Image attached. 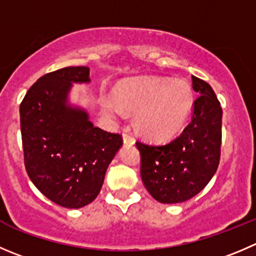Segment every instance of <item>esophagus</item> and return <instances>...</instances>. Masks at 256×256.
I'll return each instance as SVG.
<instances>
[{
    "mask_svg": "<svg viewBox=\"0 0 256 256\" xmlns=\"http://www.w3.org/2000/svg\"><path fill=\"white\" fill-rule=\"evenodd\" d=\"M122 138H124V142L125 144H130V145L135 144V138H134L132 135H131L130 132H128V131H124Z\"/></svg>",
    "mask_w": 256,
    "mask_h": 256,
    "instance_id": "esophagus-1",
    "label": "esophagus"
}]
</instances>
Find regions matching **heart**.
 Masks as SVG:
<instances>
[{"instance_id":"b5f03b06","label":"heart","mask_w":256,"mask_h":256,"mask_svg":"<svg viewBox=\"0 0 256 256\" xmlns=\"http://www.w3.org/2000/svg\"><path fill=\"white\" fill-rule=\"evenodd\" d=\"M192 105L190 88L181 81L138 78L122 84L116 96L104 98L102 108L112 120L124 118L126 110L136 112L138 130L151 140L175 135L188 118Z\"/></svg>"}]
</instances>
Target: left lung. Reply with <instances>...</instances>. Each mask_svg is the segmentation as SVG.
<instances>
[{
	"label": "left lung",
	"instance_id": "8db88e82",
	"mask_svg": "<svg viewBox=\"0 0 256 256\" xmlns=\"http://www.w3.org/2000/svg\"><path fill=\"white\" fill-rule=\"evenodd\" d=\"M199 94L191 121L182 132L164 145L136 141L141 180L151 196L162 204L194 198L216 172L222 148V110L212 86L191 76Z\"/></svg>",
	"mask_w": 256,
	"mask_h": 256
}]
</instances>
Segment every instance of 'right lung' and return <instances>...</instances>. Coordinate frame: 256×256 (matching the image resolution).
Here are the masks:
<instances>
[{"mask_svg":"<svg viewBox=\"0 0 256 256\" xmlns=\"http://www.w3.org/2000/svg\"><path fill=\"white\" fill-rule=\"evenodd\" d=\"M72 82H90V68H65L40 78L20 105V118L34 185L54 204L78 209L98 195L122 136L95 128L85 110L68 105Z\"/></svg>","mask_w":256,"mask_h":256,"instance_id":"obj_1","label":"right lung"}]
</instances>
